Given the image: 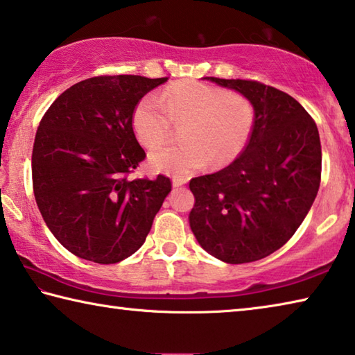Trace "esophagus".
<instances>
[{"label": "esophagus", "instance_id": "obj_1", "mask_svg": "<svg viewBox=\"0 0 355 355\" xmlns=\"http://www.w3.org/2000/svg\"><path fill=\"white\" fill-rule=\"evenodd\" d=\"M186 183V178H183V177H173V180H172V184L175 186V188H180V186H183Z\"/></svg>", "mask_w": 355, "mask_h": 355}]
</instances>
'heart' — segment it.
<instances>
[{"label":"heart","mask_w":355,"mask_h":355,"mask_svg":"<svg viewBox=\"0 0 355 355\" xmlns=\"http://www.w3.org/2000/svg\"><path fill=\"white\" fill-rule=\"evenodd\" d=\"M254 122L248 97L200 81L172 84L161 97L146 95L133 114L136 136L150 148L169 139L175 123L183 125V142L150 155L153 169L172 175H189L209 161L213 166L230 163L244 150Z\"/></svg>","instance_id":"heart-1"}]
</instances>
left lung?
<instances>
[{
	"instance_id": "left-lung-1",
	"label": "left lung",
	"mask_w": 355,
	"mask_h": 355,
	"mask_svg": "<svg viewBox=\"0 0 355 355\" xmlns=\"http://www.w3.org/2000/svg\"><path fill=\"white\" fill-rule=\"evenodd\" d=\"M219 86L248 97L254 130L243 153L189 188V224L208 254L230 264L261 260L280 249L307 216L321 183V141L315 120L291 95L252 80Z\"/></svg>"
}]
</instances>
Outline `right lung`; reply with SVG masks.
<instances>
[{"label":"right lung","mask_w":355,"mask_h":355,"mask_svg":"<svg viewBox=\"0 0 355 355\" xmlns=\"http://www.w3.org/2000/svg\"><path fill=\"white\" fill-rule=\"evenodd\" d=\"M166 78L100 75L53 101L33 147V189L42 218L71 254L112 264L146 241L172 191L169 177L130 178L144 159L133 114Z\"/></svg>","instance_id":"1"}]
</instances>
